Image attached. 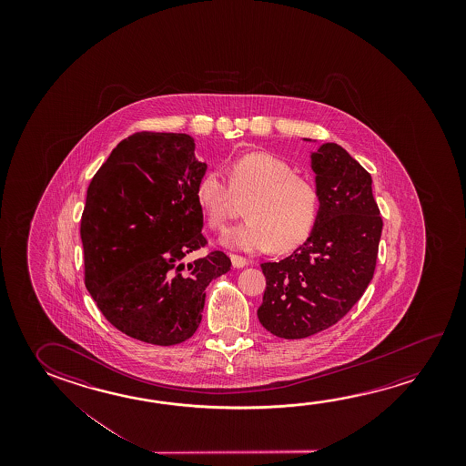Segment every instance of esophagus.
<instances>
[{
    "label": "esophagus",
    "mask_w": 466,
    "mask_h": 466,
    "mask_svg": "<svg viewBox=\"0 0 466 466\" xmlns=\"http://www.w3.org/2000/svg\"><path fill=\"white\" fill-rule=\"evenodd\" d=\"M230 261H232V267L237 268V269H240V268H245L248 265V261H247L244 257H238V255H230Z\"/></svg>",
    "instance_id": "esophagus-1"
}]
</instances>
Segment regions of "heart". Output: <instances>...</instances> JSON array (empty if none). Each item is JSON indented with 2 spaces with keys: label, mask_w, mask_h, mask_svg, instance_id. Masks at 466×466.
Here are the masks:
<instances>
[{
  "label": "heart",
  "mask_w": 466,
  "mask_h": 466,
  "mask_svg": "<svg viewBox=\"0 0 466 466\" xmlns=\"http://www.w3.org/2000/svg\"><path fill=\"white\" fill-rule=\"evenodd\" d=\"M229 189L219 172L199 177L195 199L208 224L219 229L229 214L232 193L248 197L247 221L226 230L222 245L232 250L288 252L304 244L319 219V190L306 177L294 174L289 162L255 151L237 157L229 168Z\"/></svg>",
  "instance_id": "obj_1"
}]
</instances>
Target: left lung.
Here are the masks:
<instances>
[{
  "label": "left lung",
  "instance_id": "8db88e82",
  "mask_svg": "<svg viewBox=\"0 0 466 466\" xmlns=\"http://www.w3.org/2000/svg\"><path fill=\"white\" fill-rule=\"evenodd\" d=\"M310 167L320 197L312 234L289 257L261 263L258 320L284 339L315 335L351 310L374 276L383 226L372 177L346 149L323 143Z\"/></svg>",
  "mask_w": 466,
  "mask_h": 466
}]
</instances>
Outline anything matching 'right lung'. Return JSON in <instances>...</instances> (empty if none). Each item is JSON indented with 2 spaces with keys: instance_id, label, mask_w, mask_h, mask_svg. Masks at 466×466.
Wrapping results in <instances>:
<instances>
[{
  "instance_id": "obj_1",
  "label": "right lung",
  "mask_w": 466,
  "mask_h": 466,
  "mask_svg": "<svg viewBox=\"0 0 466 466\" xmlns=\"http://www.w3.org/2000/svg\"><path fill=\"white\" fill-rule=\"evenodd\" d=\"M207 162L187 133H135L118 143L89 184L81 218L86 288L115 329L172 346L201 323L209 282L230 259L207 245L195 199Z\"/></svg>"
}]
</instances>
